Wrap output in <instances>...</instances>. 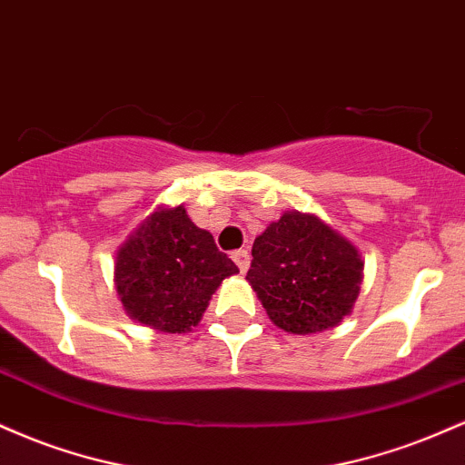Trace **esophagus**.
Here are the masks:
<instances>
[{
  "label": "esophagus",
  "mask_w": 465,
  "mask_h": 465,
  "mask_svg": "<svg viewBox=\"0 0 465 465\" xmlns=\"http://www.w3.org/2000/svg\"><path fill=\"white\" fill-rule=\"evenodd\" d=\"M232 260L236 262V266L240 269V273L249 269V251L247 249H238L232 253Z\"/></svg>",
  "instance_id": "1"
}]
</instances>
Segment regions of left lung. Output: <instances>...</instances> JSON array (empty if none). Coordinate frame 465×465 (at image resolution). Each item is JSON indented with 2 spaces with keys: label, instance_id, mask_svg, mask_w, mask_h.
Instances as JSON below:
<instances>
[{
  "label": "left lung",
  "instance_id": "1",
  "mask_svg": "<svg viewBox=\"0 0 465 465\" xmlns=\"http://www.w3.org/2000/svg\"><path fill=\"white\" fill-rule=\"evenodd\" d=\"M251 255L249 284L284 332H323L354 308L365 262L322 218L286 212L255 238Z\"/></svg>",
  "mask_w": 465,
  "mask_h": 465
}]
</instances>
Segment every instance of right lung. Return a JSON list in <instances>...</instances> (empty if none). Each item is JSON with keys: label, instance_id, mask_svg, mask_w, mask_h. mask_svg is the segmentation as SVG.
I'll return each mask as SVG.
<instances>
[{"label": "right lung", "instance_id": "right-lung-1", "mask_svg": "<svg viewBox=\"0 0 465 465\" xmlns=\"http://www.w3.org/2000/svg\"><path fill=\"white\" fill-rule=\"evenodd\" d=\"M236 273L183 205L159 207L115 253V288L126 314L168 334L199 325L216 288Z\"/></svg>", "mask_w": 465, "mask_h": 465}]
</instances>
